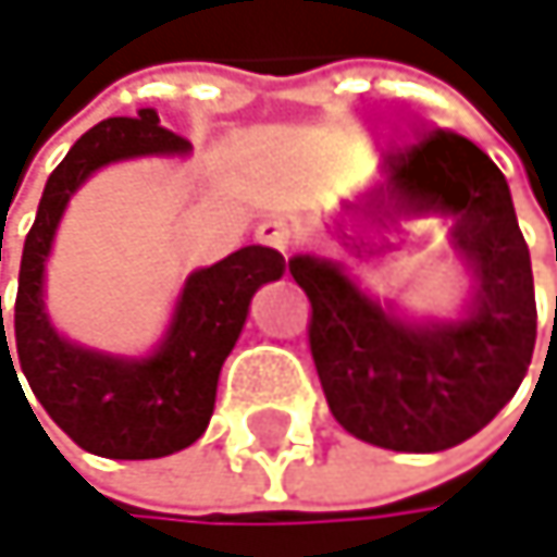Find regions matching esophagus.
I'll use <instances>...</instances> for the list:
<instances>
[{
	"mask_svg": "<svg viewBox=\"0 0 557 557\" xmlns=\"http://www.w3.org/2000/svg\"><path fill=\"white\" fill-rule=\"evenodd\" d=\"M257 240L267 244V247H273V250L287 253V250H290V227H287V221H281V218L263 221V224L257 227Z\"/></svg>",
	"mask_w": 557,
	"mask_h": 557,
	"instance_id": "esophagus-1",
	"label": "esophagus"
}]
</instances>
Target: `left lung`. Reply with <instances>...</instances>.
I'll return each mask as SVG.
<instances>
[{
	"instance_id": "left-lung-1",
	"label": "left lung",
	"mask_w": 557,
	"mask_h": 557,
	"mask_svg": "<svg viewBox=\"0 0 557 557\" xmlns=\"http://www.w3.org/2000/svg\"><path fill=\"white\" fill-rule=\"evenodd\" d=\"M376 197L396 221L449 224L469 273L459 317H409L317 253L287 267L310 297V352L336 422L380 449L443 453L488 425L529 373L532 257L505 174L462 135L432 132L389 158Z\"/></svg>"
}]
</instances>
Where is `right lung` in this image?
<instances>
[{"label":"right lung","instance_id":"add662e5","mask_svg":"<svg viewBox=\"0 0 557 557\" xmlns=\"http://www.w3.org/2000/svg\"><path fill=\"white\" fill-rule=\"evenodd\" d=\"M187 158L190 141L161 128L158 111L108 117L85 132L49 174L35 224L22 247L15 297V352H9L0 300V363L16 356L35 399L85 453L104 459H161L205 435L218 376L231 356L253 294L281 281L287 260L260 244L194 270L168 320L161 343L145 356H114L62 336L46 313V263L72 194L104 164L132 158ZM18 380V373H15Z\"/></svg>","mask_w":557,"mask_h":557}]
</instances>
